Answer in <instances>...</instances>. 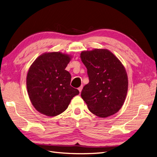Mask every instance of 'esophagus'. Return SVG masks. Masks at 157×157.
I'll use <instances>...</instances> for the list:
<instances>
[{
	"instance_id": "obj_1",
	"label": "esophagus",
	"mask_w": 157,
	"mask_h": 157,
	"mask_svg": "<svg viewBox=\"0 0 157 157\" xmlns=\"http://www.w3.org/2000/svg\"><path fill=\"white\" fill-rule=\"evenodd\" d=\"M82 88H83V86L82 85V86H80L78 88V91H79V92L80 93L81 92V91H82Z\"/></svg>"
}]
</instances>
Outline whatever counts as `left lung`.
Wrapping results in <instances>:
<instances>
[{
    "label": "left lung",
    "instance_id": "obj_1",
    "mask_svg": "<svg viewBox=\"0 0 157 157\" xmlns=\"http://www.w3.org/2000/svg\"><path fill=\"white\" fill-rule=\"evenodd\" d=\"M80 55L89 77V83L81 92L89 111L101 118L117 113L124 104L128 92L124 66L105 48L84 50Z\"/></svg>",
    "mask_w": 157,
    "mask_h": 157
}]
</instances>
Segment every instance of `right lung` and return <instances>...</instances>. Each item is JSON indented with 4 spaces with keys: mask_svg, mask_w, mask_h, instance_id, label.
<instances>
[{
    "mask_svg": "<svg viewBox=\"0 0 157 157\" xmlns=\"http://www.w3.org/2000/svg\"><path fill=\"white\" fill-rule=\"evenodd\" d=\"M72 56L60 52H45L34 61L26 78L27 93L36 110L55 117L67 109L79 94L71 86V74L65 70Z\"/></svg>",
    "mask_w": 157,
    "mask_h": 157,
    "instance_id": "add662e5",
    "label": "right lung"
}]
</instances>
